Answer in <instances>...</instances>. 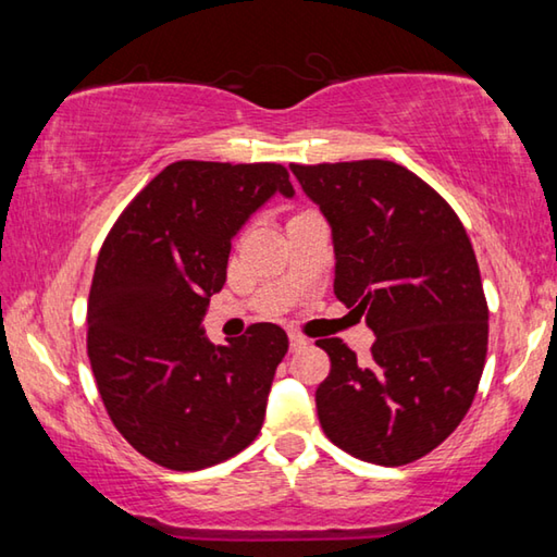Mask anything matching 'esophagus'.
Returning <instances> with one entry per match:
<instances>
[{
  "label": "esophagus",
  "instance_id": "1",
  "mask_svg": "<svg viewBox=\"0 0 557 557\" xmlns=\"http://www.w3.org/2000/svg\"><path fill=\"white\" fill-rule=\"evenodd\" d=\"M309 342L305 336L299 334H289V351H299V348H305Z\"/></svg>",
  "mask_w": 557,
  "mask_h": 557
}]
</instances>
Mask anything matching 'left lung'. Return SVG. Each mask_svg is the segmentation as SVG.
<instances>
[{
    "label": "left lung",
    "instance_id": "8db88e82",
    "mask_svg": "<svg viewBox=\"0 0 557 557\" xmlns=\"http://www.w3.org/2000/svg\"><path fill=\"white\" fill-rule=\"evenodd\" d=\"M334 243V295L366 314L369 358L319 338L324 435L371 465L400 467L442 445L482 379L488 309L476 256L449 203L385 159L289 164Z\"/></svg>",
    "mask_w": 557,
    "mask_h": 557
}]
</instances>
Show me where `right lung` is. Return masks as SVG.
<instances>
[{"mask_svg":"<svg viewBox=\"0 0 557 557\" xmlns=\"http://www.w3.org/2000/svg\"><path fill=\"white\" fill-rule=\"evenodd\" d=\"M282 164H169L102 243L88 297V358L112 425L174 471L219 465L258 437L287 334L252 324L225 346L201 329L231 240L272 196Z\"/></svg>","mask_w":557,"mask_h":557,"instance_id":"add662e5","label":"right lung"}]
</instances>
